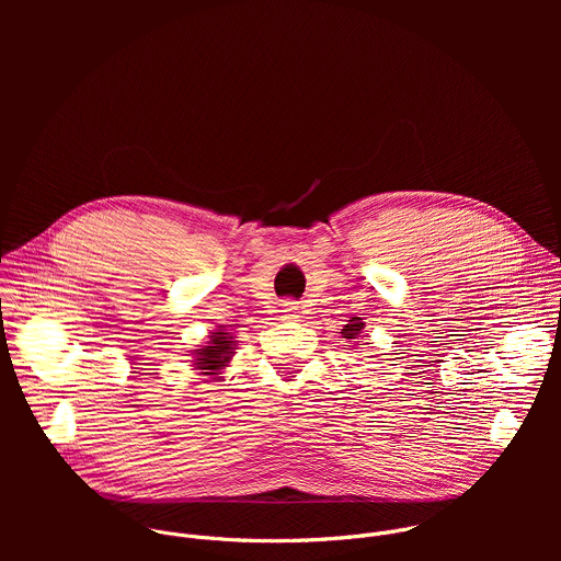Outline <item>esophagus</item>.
<instances>
[{
    "instance_id": "1",
    "label": "esophagus",
    "mask_w": 561,
    "mask_h": 561,
    "mask_svg": "<svg viewBox=\"0 0 561 561\" xmlns=\"http://www.w3.org/2000/svg\"><path fill=\"white\" fill-rule=\"evenodd\" d=\"M282 312H284L286 319H297L299 317V301H293V299L284 301L282 304Z\"/></svg>"
}]
</instances>
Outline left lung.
<instances>
[{
  "label": "left lung",
  "mask_w": 561,
  "mask_h": 561,
  "mask_svg": "<svg viewBox=\"0 0 561 561\" xmlns=\"http://www.w3.org/2000/svg\"><path fill=\"white\" fill-rule=\"evenodd\" d=\"M362 331H364V322L359 317H353V319H348V324L342 329V337L344 340H357V337H362Z\"/></svg>",
  "instance_id": "left-lung-1"
}]
</instances>
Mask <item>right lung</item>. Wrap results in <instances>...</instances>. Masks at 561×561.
Wrapping results in <instances>:
<instances>
[{
  "label": "right lung",
  "instance_id": "obj_1",
  "mask_svg": "<svg viewBox=\"0 0 561 561\" xmlns=\"http://www.w3.org/2000/svg\"><path fill=\"white\" fill-rule=\"evenodd\" d=\"M210 340L206 342V346L197 348L195 355V368L202 370V375H219V370L224 366H228L230 357H232V335L226 333L224 327H219L215 333L208 335Z\"/></svg>",
  "mask_w": 561,
  "mask_h": 561
}]
</instances>
